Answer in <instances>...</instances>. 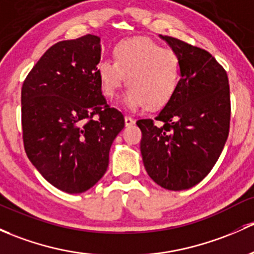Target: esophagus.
Listing matches in <instances>:
<instances>
[{
  "mask_svg": "<svg viewBox=\"0 0 254 254\" xmlns=\"http://www.w3.org/2000/svg\"><path fill=\"white\" fill-rule=\"evenodd\" d=\"M124 122H125V127H130V125H132L135 123V120L131 118V117L129 116H125L124 117Z\"/></svg>",
  "mask_w": 254,
  "mask_h": 254,
  "instance_id": "1",
  "label": "esophagus"
}]
</instances>
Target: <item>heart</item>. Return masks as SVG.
Listing matches in <instances>:
<instances>
[{"label": "heart", "mask_w": 254, "mask_h": 254, "mask_svg": "<svg viewBox=\"0 0 254 254\" xmlns=\"http://www.w3.org/2000/svg\"><path fill=\"white\" fill-rule=\"evenodd\" d=\"M114 61L96 66L101 91L113 97L124 82L129 86L122 103L130 111L165 106L178 89L181 63L178 53L146 37L123 40L113 49Z\"/></svg>", "instance_id": "1"}]
</instances>
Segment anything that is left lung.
I'll use <instances>...</instances> for the list:
<instances>
[{"label":"left lung","mask_w":254,"mask_h":254,"mask_svg":"<svg viewBox=\"0 0 254 254\" xmlns=\"http://www.w3.org/2000/svg\"><path fill=\"white\" fill-rule=\"evenodd\" d=\"M180 58V80L172 100L154 120L136 122L149 178L172 191L188 190L212 170L230 127L226 71L207 51L159 35Z\"/></svg>","instance_id":"1"}]
</instances>
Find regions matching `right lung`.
Segmentation results:
<instances>
[{
    "label": "right lung",
    "instance_id": "obj_1",
    "mask_svg": "<svg viewBox=\"0 0 254 254\" xmlns=\"http://www.w3.org/2000/svg\"><path fill=\"white\" fill-rule=\"evenodd\" d=\"M101 39L85 35L50 47L21 87L26 156L47 181L81 193L105 175L124 117L107 105L96 66Z\"/></svg>",
    "mask_w": 254,
    "mask_h": 254
}]
</instances>
